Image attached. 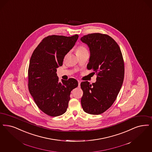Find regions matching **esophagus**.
Returning <instances> with one entry per match:
<instances>
[{"label": "esophagus", "instance_id": "34e87169", "mask_svg": "<svg viewBox=\"0 0 152 152\" xmlns=\"http://www.w3.org/2000/svg\"><path fill=\"white\" fill-rule=\"evenodd\" d=\"M80 83H81V82L79 80V81H78V84H79L78 86H79V87H80Z\"/></svg>", "mask_w": 152, "mask_h": 152}]
</instances>
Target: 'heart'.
I'll return each mask as SVG.
<instances>
[{"label":"heart","mask_w":152,"mask_h":152,"mask_svg":"<svg viewBox=\"0 0 152 152\" xmlns=\"http://www.w3.org/2000/svg\"><path fill=\"white\" fill-rule=\"evenodd\" d=\"M85 51H88V50H87L86 48L83 46H80L76 49V54L80 53H83V52H85Z\"/></svg>","instance_id":"1"}]
</instances>
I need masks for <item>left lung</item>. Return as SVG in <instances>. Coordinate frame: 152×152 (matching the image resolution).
Returning a JSON list of instances; mask_svg holds the SVG:
<instances>
[{"instance_id": "1", "label": "left lung", "mask_w": 152, "mask_h": 152, "mask_svg": "<svg viewBox=\"0 0 152 152\" xmlns=\"http://www.w3.org/2000/svg\"><path fill=\"white\" fill-rule=\"evenodd\" d=\"M81 41L89 48L90 58L87 65L97 74L96 82L83 81L81 99L85 113L99 115L112 106L121 89L124 76V64L121 50L111 37L101 33L84 36Z\"/></svg>"}]
</instances>
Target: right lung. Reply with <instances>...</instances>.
Listing matches in <instances>:
<instances>
[{
	"instance_id": "obj_1",
	"label": "right lung",
	"mask_w": 152,
	"mask_h": 152,
	"mask_svg": "<svg viewBox=\"0 0 152 152\" xmlns=\"http://www.w3.org/2000/svg\"><path fill=\"white\" fill-rule=\"evenodd\" d=\"M79 36L52 35L45 37L34 50L28 68V89L38 108L58 116L66 113L71 91L78 86L76 79L59 81L56 68L72 49Z\"/></svg>"
}]
</instances>
